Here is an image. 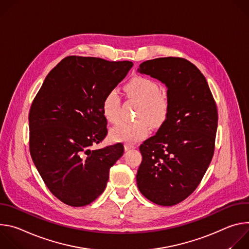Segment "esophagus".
<instances>
[{"label":"esophagus","instance_id":"obj_1","mask_svg":"<svg viewBox=\"0 0 249 249\" xmlns=\"http://www.w3.org/2000/svg\"><path fill=\"white\" fill-rule=\"evenodd\" d=\"M134 148H135V146H133V145H131V144H125V145H124L125 151H130V150H133Z\"/></svg>","mask_w":249,"mask_h":249}]
</instances>
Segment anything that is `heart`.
I'll return each instance as SVG.
<instances>
[{"instance_id": "heart-1", "label": "heart", "mask_w": 249, "mask_h": 249, "mask_svg": "<svg viewBox=\"0 0 249 249\" xmlns=\"http://www.w3.org/2000/svg\"><path fill=\"white\" fill-rule=\"evenodd\" d=\"M125 89L131 97L142 103L138 113L140 120L120 122L111 130L110 136L114 141L134 144L146 138L151 132L150 124L142 118H146L152 123L160 122L167 113L168 104L166 98L160 93L159 85L149 78L137 76L128 82ZM120 103L121 97L116 89H110L104 95L101 102V109L108 122H118Z\"/></svg>"}]
</instances>
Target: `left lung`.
<instances>
[{
  "instance_id": "obj_1",
  "label": "left lung",
  "mask_w": 249,
  "mask_h": 249,
  "mask_svg": "<svg viewBox=\"0 0 249 249\" xmlns=\"http://www.w3.org/2000/svg\"><path fill=\"white\" fill-rule=\"evenodd\" d=\"M138 72L167 88V113L157 134L140 146L137 185L147 199L173 206L198 187L215 151L218 110L200 70L186 59L143 62Z\"/></svg>"
}]
</instances>
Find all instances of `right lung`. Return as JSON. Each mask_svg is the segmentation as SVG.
<instances>
[{
    "mask_svg": "<svg viewBox=\"0 0 249 249\" xmlns=\"http://www.w3.org/2000/svg\"><path fill=\"white\" fill-rule=\"evenodd\" d=\"M133 63L68 56L45 78L29 111V151L51 193L83 207L105 189L121 143L91 151L107 135L104 95L126 77Z\"/></svg>",
    "mask_w": 249,
    "mask_h": 249,
    "instance_id": "1",
    "label": "right lung"
}]
</instances>
